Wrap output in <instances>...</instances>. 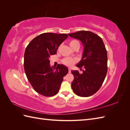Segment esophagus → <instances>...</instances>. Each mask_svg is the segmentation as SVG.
Here are the masks:
<instances>
[{"mask_svg": "<svg viewBox=\"0 0 130 130\" xmlns=\"http://www.w3.org/2000/svg\"><path fill=\"white\" fill-rule=\"evenodd\" d=\"M68 72H69V73H71V69H70V68H68Z\"/></svg>", "mask_w": 130, "mask_h": 130, "instance_id": "obj_1", "label": "esophagus"}]
</instances>
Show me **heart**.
Wrapping results in <instances>:
<instances>
[{"label":"heart","mask_w":130,"mask_h":130,"mask_svg":"<svg viewBox=\"0 0 130 130\" xmlns=\"http://www.w3.org/2000/svg\"><path fill=\"white\" fill-rule=\"evenodd\" d=\"M69 45L74 50L76 48L79 49L80 46V42L77 40H72L69 42ZM77 61L76 58H73L72 57H66L62 60L63 64L67 66H72Z\"/></svg>","instance_id":"obj_1"}]
</instances>
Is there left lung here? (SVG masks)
Segmentation results:
<instances>
[{
    "label": "left lung",
    "mask_w": 130,
    "mask_h": 130,
    "mask_svg": "<svg viewBox=\"0 0 130 130\" xmlns=\"http://www.w3.org/2000/svg\"><path fill=\"white\" fill-rule=\"evenodd\" d=\"M68 35L84 45L83 56L76 65L82 73L72 70L74 77L72 88L78 96H90L100 89L107 74V50L102 38L90 31H80Z\"/></svg>",
    "instance_id": "obj_1"
}]
</instances>
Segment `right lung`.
<instances>
[{"label": "right lung", "instance_id": "right-lung-1", "mask_svg": "<svg viewBox=\"0 0 130 130\" xmlns=\"http://www.w3.org/2000/svg\"><path fill=\"white\" fill-rule=\"evenodd\" d=\"M68 37L66 34L43 33L34 38L25 50L24 68L27 80L34 90L45 96L58 92L68 69L58 64L50 66L49 57L56 54L58 46Z\"/></svg>", "mask_w": 130, "mask_h": 130}]
</instances>
